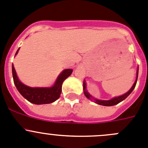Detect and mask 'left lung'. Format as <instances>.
<instances>
[{
	"label": "left lung",
	"instance_id": "left-lung-1",
	"mask_svg": "<svg viewBox=\"0 0 148 148\" xmlns=\"http://www.w3.org/2000/svg\"><path fill=\"white\" fill-rule=\"evenodd\" d=\"M138 72H139V67H137V70H136V80H135L133 86H132V88L129 90L126 93H125L123 95H121L119 97H115L112 98V99H109V100H102V99H98L96 98H94L91 94L88 92V91L86 90V84L85 80L84 81V84H83V87H84V93L85 94V96L86 97V98H88V99H91V100L94 101L95 103L98 104V105H103V106H113V105H117V104L120 103L121 102H122L123 100H124L129 94L132 92L134 89L135 86H136V81H137V78H138Z\"/></svg>",
	"mask_w": 148,
	"mask_h": 148
}]
</instances>
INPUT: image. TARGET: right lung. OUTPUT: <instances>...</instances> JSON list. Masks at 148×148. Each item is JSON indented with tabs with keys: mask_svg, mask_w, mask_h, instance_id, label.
Masks as SVG:
<instances>
[{
	"mask_svg": "<svg viewBox=\"0 0 148 148\" xmlns=\"http://www.w3.org/2000/svg\"><path fill=\"white\" fill-rule=\"evenodd\" d=\"M19 48L15 55L18 54ZM73 73L72 69H65L57 77L54 85L50 87H30L22 84L18 78L14 64H12V75L14 85L18 91L24 98L29 102L36 105L49 104L55 102L60 97L62 85L64 80L68 78Z\"/></svg>",
	"mask_w": 148,
	"mask_h": 148,
	"instance_id": "1",
	"label": "right lung"
}]
</instances>
